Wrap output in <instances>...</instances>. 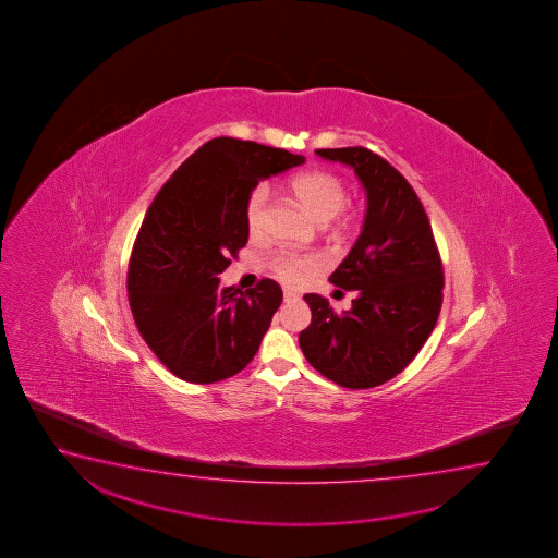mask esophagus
<instances>
[{"mask_svg": "<svg viewBox=\"0 0 558 558\" xmlns=\"http://www.w3.org/2000/svg\"><path fill=\"white\" fill-rule=\"evenodd\" d=\"M301 294L294 293V291H284L283 299L284 301H296Z\"/></svg>", "mask_w": 558, "mask_h": 558, "instance_id": "obj_1", "label": "esophagus"}]
</instances>
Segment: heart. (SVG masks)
<instances>
[{
    "instance_id": "obj_1",
    "label": "heart",
    "mask_w": 558,
    "mask_h": 558,
    "mask_svg": "<svg viewBox=\"0 0 558 558\" xmlns=\"http://www.w3.org/2000/svg\"><path fill=\"white\" fill-rule=\"evenodd\" d=\"M291 190L304 208L311 213L318 222H328L330 218L338 220V230L348 227V217L343 215V207L348 203V185L338 173L330 170L301 171L291 180ZM271 190L269 185H257L246 201L244 218H246L250 236H262L267 222V208H269ZM320 262L314 255L294 254V252H279L271 257L269 267L279 281L287 284H301L316 274Z\"/></svg>"
}]
</instances>
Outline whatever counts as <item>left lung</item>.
Wrapping results in <instances>:
<instances>
[{"label":"left lung","mask_w":558,"mask_h":558,"mask_svg":"<svg viewBox=\"0 0 558 558\" xmlns=\"http://www.w3.org/2000/svg\"><path fill=\"white\" fill-rule=\"evenodd\" d=\"M350 166L367 191L357 242L330 275L355 291L351 311L304 294L311 326L301 331L304 357L345 388H373L397 377L422 350L444 303V267L424 205L407 178L363 146L316 150Z\"/></svg>","instance_id":"obj_1"}]
</instances>
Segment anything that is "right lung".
<instances>
[{
	"label": "right lung",
	"mask_w": 558,
	"mask_h": 558,
	"mask_svg": "<svg viewBox=\"0 0 558 558\" xmlns=\"http://www.w3.org/2000/svg\"><path fill=\"white\" fill-rule=\"evenodd\" d=\"M304 156L252 141L205 142L163 183L144 217L129 264L136 328L175 377L210 385L254 360L283 291L220 287L218 275L246 246L244 208L257 183Z\"/></svg>",
	"instance_id": "1"
}]
</instances>
